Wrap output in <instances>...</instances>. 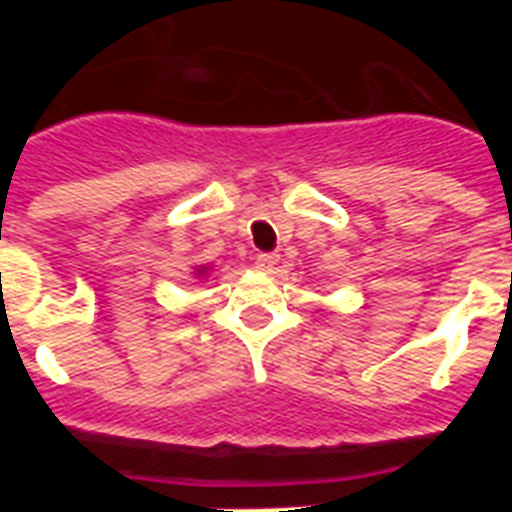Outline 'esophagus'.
<instances>
[{
	"label": "esophagus",
	"mask_w": 512,
	"mask_h": 512,
	"mask_svg": "<svg viewBox=\"0 0 512 512\" xmlns=\"http://www.w3.org/2000/svg\"><path fill=\"white\" fill-rule=\"evenodd\" d=\"M277 266H279V255H257V260H255L257 271L271 274V271H277Z\"/></svg>",
	"instance_id": "34e87169"
}]
</instances>
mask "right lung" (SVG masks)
<instances>
[{"label": "right lung", "mask_w": 512, "mask_h": 512, "mask_svg": "<svg viewBox=\"0 0 512 512\" xmlns=\"http://www.w3.org/2000/svg\"><path fill=\"white\" fill-rule=\"evenodd\" d=\"M208 271H211V266H197L194 268V279H205L208 277Z\"/></svg>", "instance_id": "1"}]
</instances>
